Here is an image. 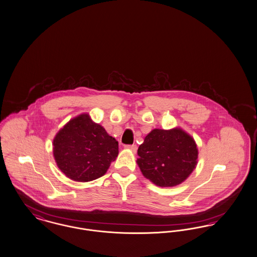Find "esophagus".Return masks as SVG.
<instances>
[{
    "mask_svg": "<svg viewBox=\"0 0 257 257\" xmlns=\"http://www.w3.org/2000/svg\"><path fill=\"white\" fill-rule=\"evenodd\" d=\"M124 147H125L126 149H130V150H132V151H133V152H135V153L136 152V151H137V146H136L135 144H133V145H125Z\"/></svg>",
    "mask_w": 257,
    "mask_h": 257,
    "instance_id": "obj_1",
    "label": "esophagus"
}]
</instances>
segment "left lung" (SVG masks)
I'll return each mask as SVG.
<instances>
[{
  "label": "left lung",
  "instance_id": "left-lung-1",
  "mask_svg": "<svg viewBox=\"0 0 257 257\" xmlns=\"http://www.w3.org/2000/svg\"><path fill=\"white\" fill-rule=\"evenodd\" d=\"M137 164L150 181L160 187L184 182L197 163L195 141L181 128L153 130L137 151Z\"/></svg>",
  "mask_w": 257,
  "mask_h": 257
}]
</instances>
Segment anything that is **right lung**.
Segmentation results:
<instances>
[{
  "label": "right lung",
  "instance_id": "right-lung-1",
  "mask_svg": "<svg viewBox=\"0 0 257 257\" xmlns=\"http://www.w3.org/2000/svg\"><path fill=\"white\" fill-rule=\"evenodd\" d=\"M53 146L58 167L76 182H89L104 175L119 154L116 139L88 114L70 120L55 136Z\"/></svg>",
  "mask_w": 257,
  "mask_h": 257
}]
</instances>
